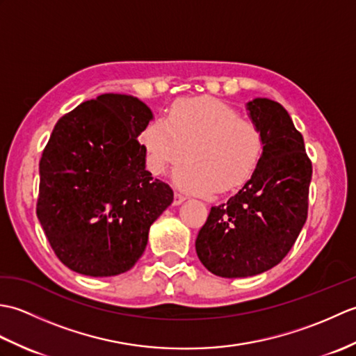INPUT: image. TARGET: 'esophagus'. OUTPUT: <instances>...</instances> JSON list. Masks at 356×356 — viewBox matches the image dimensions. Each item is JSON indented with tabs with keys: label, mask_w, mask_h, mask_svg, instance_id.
I'll return each instance as SVG.
<instances>
[{
	"label": "esophagus",
	"mask_w": 356,
	"mask_h": 356,
	"mask_svg": "<svg viewBox=\"0 0 356 356\" xmlns=\"http://www.w3.org/2000/svg\"><path fill=\"white\" fill-rule=\"evenodd\" d=\"M186 200V197H185V195L184 194H180V193H174V205H180V203H184Z\"/></svg>",
	"instance_id": "1"
}]
</instances>
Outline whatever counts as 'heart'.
I'll return each mask as SVG.
<instances>
[{"label":"heart","mask_w":356,"mask_h":356,"mask_svg":"<svg viewBox=\"0 0 356 356\" xmlns=\"http://www.w3.org/2000/svg\"><path fill=\"white\" fill-rule=\"evenodd\" d=\"M140 142L148 168L157 176L190 157L172 172V180L202 195L243 185L263 153L259 127L214 97L176 104L166 119H154L143 128Z\"/></svg>","instance_id":"1"}]
</instances>
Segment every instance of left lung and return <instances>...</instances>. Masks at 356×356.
<instances>
[{
	"instance_id": "1",
	"label": "left lung",
	"mask_w": 356,
	"mask_h": 356,
	"mask_svg": "<svg viewBox=\"0 0 356 356\" xmlns=\"http://www.w3.org/2000/svg\"><path fill=\"white\" fill-rule=\"evenodd\" d=\"M246 110L263 136L260 162L236 195L211 208L195 238L203 266L225 278L259 275L284 259L306 222L312 180L303 136L283 105L255 97Z\"/></svg>"
}]
</instances>
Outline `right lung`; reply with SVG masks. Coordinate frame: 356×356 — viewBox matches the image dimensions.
Returning a JSON list of instances; mask_svg holds the SVG:
<instances>
[{
  "label": "right lung",
  "instance_id": "obj_1",
  "mask_svg": "<svg viewBox=\"0 0 356 356\" xmlns=\"http://www.w3.org/2000/svg\"><path fill=\"white\" fill-rule=\"evenodd\" d=\"M154 115L130 95L105 93L58 120L40 162L36 214L67 268L90 277L130 270L171 188L151 177L138 138Z\"/></svg>",
  "mask_w": 356,
  "mask_h": 356
}]
</instances>
